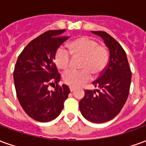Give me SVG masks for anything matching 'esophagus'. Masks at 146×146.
Instances as JSON below:
<instances>
[{
    "mask_svg": "<svg viewBox=\"0 0 146 146\" xmlns=\"http://www.w3.org/2000/svg\"><path fill=\"white\" fill-rule=\"evenodd\" d=\"M70 92H73L74 91H75V89L73 88H72V87H70Z\"/></svg>",
    "mask_w": 146,
    "mask_h": 146,
    "instance_id": "obj_1",
    "label": "esophagus"
}]
</instances>
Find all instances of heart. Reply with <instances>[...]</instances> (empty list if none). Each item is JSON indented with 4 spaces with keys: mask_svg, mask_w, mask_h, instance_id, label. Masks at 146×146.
Segmentation results:
<instances>
[{
    "mask_svg": "<svg viewBox=\"0 0 146 146\" xmlns=\"http://www.w3.org/2000/svg\"><path fill=\"white\" fill-rule=\"evenodd\" d=\"M70 53L63 48H58L54 54L56 66L62 70L70 67L72 58H82L81 71L70 70L64 73L63 81L72 88H79L90 80L91 73L98 76L106 68L110 59V52L106 47L98 44V41L89 36H83L73 40L69 44Z\"/></svg>",
    "mask_w": 146,
    "mask_h": 146,
    "instance_id": "1",
    "label": "heart"
}]
</instances>
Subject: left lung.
<instances>
[{"instance_id":"1","label":"left lung","mask_w":146,"mask_h":146,"mask_svg":"<svg viewBox=\"0 0 146 146\" xmlns=\"http://www.w3.org/2000/svg\"><path fill=\"white\" fill-rule=\"evenodd\" d=\"M103 39L110 50L108 65L98 78L92 83L96 90H85L80 101L83 116L96 123L107 122L120 112L127 99L131 71L126 52L118 42L103 31H92Z\"/></svg>"}]
</instances>
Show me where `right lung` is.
Segmentation results:
<instances>
[{"instance_id": "add662e5", "label": "right lung", "mask_w": 146, "mask_h": 146, "mask_svg": "<svg viewBox=\"0 0 146 146\" xmlns=\"http://www.w3.org/2000/svg\"><path fill=\"white\" fill-rule=\"evenodd\" d=\"M66 30H49L28 44L19 55L14 70L16 95L24 111L39 122L55 119L63 110L70 93L66 84L58 85L61 76L54 62V54L68 36ZM56 84L53 91L47 88Z\"/></svg>"}]
</instances>
